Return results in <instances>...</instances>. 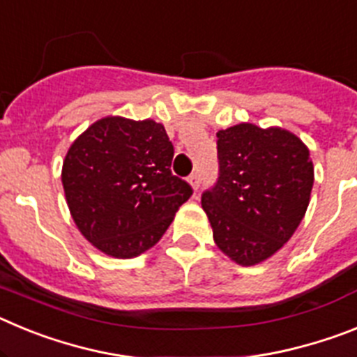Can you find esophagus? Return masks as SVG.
Returning <instances> with one entry per match:
<instances>
[{"label":"esophagus","mask_w":357,"mask_h":357,"mask_svg":"<svg viewBox=\"0 0 357 357\" xmlns=\"http://www.w3.org/2000/svg\"><path fill=\"white\" fill-rule=\"evenodd\" d=\"M188 184L193 188V191H197L200 188V176H198V173H193V175L188 176Z\"/></svg>","instance_id":"1"}]
</instances>
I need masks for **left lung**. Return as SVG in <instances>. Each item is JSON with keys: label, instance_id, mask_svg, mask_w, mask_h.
Listing matches in <instances>:
<instances>
[{"label": "left lung", "instance_id": "8db88e82", "mask_svg": "<svg viewBox=\"0 0 357 357\" xmlns=\"http://www.w3.org/2000/svg\"><path fill=\"white\" fill-rule=\"evenodd\" d=\"M220 178L202 197L216 247L254 266L301 225L314 182L309 148L293 132L239 123L218 130Z\"/></svg>", "mask_w": 357, "mask_h": 357}]
</instances>
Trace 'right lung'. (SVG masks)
<instances>
[{"mask_svg": "<svg viewBox=\"0 0 357 357\" xmlns=\"http://www.w3.org/2000/svg\"><path fill=\"white\" fill-rule=\"evenodd\" d=\"M173 144L162 123L105 116L85 128L62 162L73 222L87 241L116 259L150 250L191 197L172 175Z\"/></svg>", "mask_w": 357, "mask_h": 357, "instance_id": "obj_1", "label": "right lung"}]
</instances>
